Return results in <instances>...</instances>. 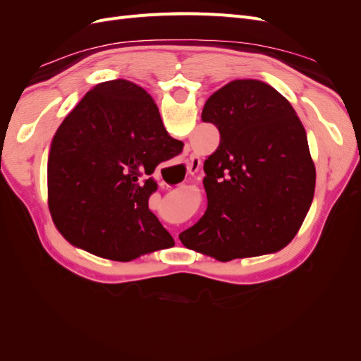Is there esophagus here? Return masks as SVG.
Returning <instances> with one entry per match:
<instances>
[{
	"mask_svg": "<svg viewBox=\"0 0 361 361\" xmlns=\"http://www.w3.org/2000/svg\"><path fill=\"white\" fill-rule=\"evenodd\" d=\"M200 166H202L200 158H199L197 155H194V154L190 155V159H188V173H190V174L197 173L199 169H200Z\"/></svg>",
	"mask_w": 361,
	"mask_h": 361,
	"instance_id": "34e87169",
	"label": "esophagus"
}]
</instances>
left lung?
<instances>
[{"instance_id":"obj_1","label":"left lung","mask_w":361,"mask_h":361,"mask_svg":"<svg viewBox=\"0 0 361 361\" xmlns=\"http://www.w3.org/2000/svg\"><path fill=\"white\" fill-rule=\"evenodd\" d=\"M202 120L220 130V145L203 166L207 209L180 243L220 262L285 248L310 209L316 182L292 105L264 81L235 80L211 94Z\"/></svg>"}]
</instances>
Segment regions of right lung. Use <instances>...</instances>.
I'll return each mask as SVG.
<instances>
[{
    "mask_svg": "<svg viewBox=\"0 0 361 361\" xmlns=\"http://www.w3.org/2000/svg\"><path fill=\"white\" fill-rule=\"evenodd\" d=\"M152 96L128 80L94 85L63 120L48 157V204L76 247L128 262L174 245L149 209L152 173L179 155Z\"/></svg>",
    "mask_w": 361,
    "mask_h": 361,
    "instance_id": "obj_1",
    "label": "right lung"
}]
</instances>
